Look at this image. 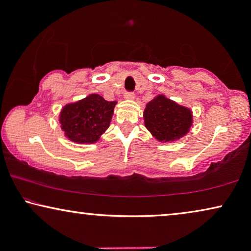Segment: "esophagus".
<instances>
[{"label": "esophagus", "instance_id": "obj_1", "mask_svg": "<svg viewBox=\"0 0 251 251\" xmlns=\"http://www.w3.org/2000/svg\"><path fill=\"white\" fill-rule=\"evenodd\" d=\"M125 98L128 99V100H132V99H135V94L133 92H126Z\"/></svg>", "mask_w": 251, "mask_h": 251}]
</instances>
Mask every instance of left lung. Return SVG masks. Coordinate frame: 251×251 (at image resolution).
<instances>
[{
    "mask_svg": "<svg viewBox=\"0 0 251 251\" xmlns=\"http://www.w3.org/2000/svg\"><path fill=\"white\" fill-rule=\"evenodd\" d=\"M144 121L155 139L168 143L186 135L193 122V115L190 108L159 95L146 105Z\"/></svg>",
    "mask_w": 251,
    "mask_h": 251,
    "instance_id": "left-lung-1",
    "label": "left lung"
}]
</instances>
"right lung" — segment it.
Returning <instances> with one entry per match:
<instances>
[{"label":"right lung","instance_id":"right-lung-1","mask_svg":"<svg viewBox=\"0 0 251 251\" xmlns=\"http://www.w3.org/2000/svg\"><path fill=\"white\" fill-rule=\"evenodd\" d=\"M115 105L116 101H107L101 96L92 94L64 106L59 122L65 136L74 143H96L109 126Z\"/></svg>","mask_w":251,"mask_h":251}]
</instances>
